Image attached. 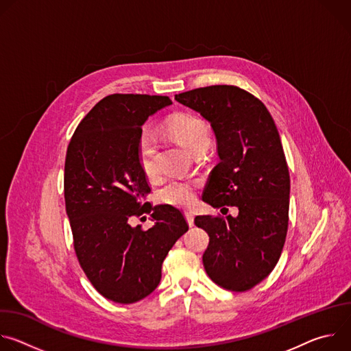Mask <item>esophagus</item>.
<instances>
[{"instance_id":"esophagus-1","label":"esophagus","mask_w":351,"mask_h":351,"mask_svg":"<svg viewBox=\"0 0 351 351\" xmlns=\"http://www.w3.org/2000/svg\"><path fill=\"white\" fill-rule=\"evenodd\" d=\"M184 215H186L187 223H189L190 226H193V225H194V214H193L191 211H186V213H184Z\"/></svg>"}]
</instances>
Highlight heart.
Here are the masks:
<instances>
[{"mask_svg": "<svg viewBox=\"0 0 351 351\" xmlns=\"http://www.w3.org/2000/svg\"><path fill=\"white\" fill-rule=\"evenodd\" d=\"M167 132L182 147L195 154L206 149L211 141L207 122L194 114L180 112L172 115L167 122ZM137 156L143 172L147 176L157 173V137L153 132L143 130L137 141ZM198 183L193 179L172 178L158 190L161 203L175 207H189L195 202Z\"/></svg>", "mask_w": 351, "mask_h": 351, "instance_id": "1", "label": "heart"}]
</instances>
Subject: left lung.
Returning a JSON list of instances; mask_svg holds the SVG:
<instances>
[{"mask_svg":"<svg viewBox=\"0 0 351 351\" xmlns=\"http://www.w3.org/2000/svg\"><path fill=\"white\" fill-rule=\"evenodd\" d=\"M175 99L208 121L217 136L219 162L203 199L239 210L236 217L194 218L210 236L206 272L226 290L247 291L272 272L286 240L290 176L279 132L260 99L237 86L199 87Z\"/></svg>","mask_w":351,"mask_h":351,"instance_id":"1","label":"left lung"}]
</instances>
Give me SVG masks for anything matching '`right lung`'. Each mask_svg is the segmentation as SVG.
<instances>
[{
  "label": "right lung",
  "instance_id": "right-lung-1",
  "mask_svg": "<svg viewBox=\"0 0 351 351\" xmlns=\"http://www.w3.org/2000/svg\"><path fill=\"white\" fill-rule=\"evenodd\" d=\"M169 104L167 95H107L82 119L66 149L64 191L75 253L94 289L115 303L153 293L169 250L189 230L178 208L143 199L152 187L137 156L141 125ZM149 212L153 228L128 225Z\"/></svg>",
  "mask_w": 351,
  "mask_h": 351
}]
</instances>
